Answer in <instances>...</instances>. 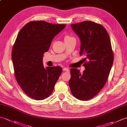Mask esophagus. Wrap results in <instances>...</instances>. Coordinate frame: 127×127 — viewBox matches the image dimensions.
I'll return each mask as SVG.
<instances>
[{
	"label": "esophagus",
	"mask_w": 127,
	"mask_h": 127,
	"mask_svg": "<svg viewBox=\"0 0 127 127\" xmlns=\"http://www.w3.org/2000/svg\"><path fill=\"white\" fill-rule=\"evenodd\" d=\"M63 70L66 71V72H69V69L68 68H63Z\"/></svg>",
	"instance_id": "34e87169"
}]
</instances>
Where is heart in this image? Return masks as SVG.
<instances>
[{"mask_svg": "<svg viewBox=\"0 0 127 127\" xmlns=\"http://www.w3.org/2000/svg\"><path fill=\"white\" fill-rule=\"evenodd\" d=\"M72 38H74V37L70 36L69 35H68V34L65 35L64 36V41H66V40H68L70 39H72Z\"/></svg>", "mask_w": 127, "mask_h": 127, "instance_id": "1", "label": "heart"}]
</instances>
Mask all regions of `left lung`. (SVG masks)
Masks as SVG:
<instances>
[{
    "mask_svg": "<svg viewBox=\"0 0 127 127\" xmlns=\"http://www.w3.org/2000/svg\"><path fill=\"white\" fill-rule=\"evenodd\" d=\"M81 40L80 56L84 57L85 70L70 69L71 92L81 100H88L99 93L106 83L114 62L110 36L102 25L92 21L71 24Z\"/></svg>",
    "mask_w": 127,
    "mask_h": 127,
    "instance_id": "8db88e82",
    "label": "left lung"
}]
</instances>
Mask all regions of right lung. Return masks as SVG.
I'll use <instances>...</instances> for the list:
<instances>
[{
  "instance_id": "add662e5",
  "label": "right lung",
  "mask_w": 127,
  "mask_h": 127,
  "mask_svg": "<svg viewBox=\"0 0 127 127\" xmlns=\"http://www.w3.org/2000/svg\"><path fill=\"white\" fill-rule=\"evenodd\" d=\"M65 26L31 21L19 32L11 53L14 73L21 88L32 99L40 100L49 96L62 73L61 66L45 68L42 57L54 37Z\"/></svg>"
}]
</instances>
